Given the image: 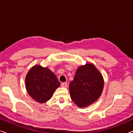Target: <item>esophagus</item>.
Returning a JSON list of instances; mask_svg holds the SVG:
<instances>
[{
  "instance_id": "34e87169",
  "label": "esophagus",
  "mask_w": 133,
  "mask_h": 133,
  "mask_svg": "<svg viewBox=\"0 0 133 133\" xmlns=\"http://www.w3.org/2000/svg\"><path fill=\"white\" fill-rule=\"evenodd\" d=\"M61 87H63V88H66L67 87V83L66 82H63L61 83Z\"/></svg>"
}]
</instances>
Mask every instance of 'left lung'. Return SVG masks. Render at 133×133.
I'll return each mask as SVG.
<instances>
[{
	"label": "left lung",
	"mask_w": 133,
	"mask_h": 133,
	"mask_svg": "<svg viewBox=\"0 0 133 133\" xmlns=\"http://www.w3.org/2000/svg\"><path fill=\"white\" fill-rule=\"evenodd\" d=\"M104 81L99 70L92 63L77 68L74 79L70 83V97L80 108L92 104L102 92Z\"/></svg>",
	"instance_id": "8db88e82"
}]
</instances>
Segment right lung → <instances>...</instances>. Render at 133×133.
Returning <instances> with one entry per match:
<instances>
[{
  "mask_svg": "<svg viewBox=\"0 0 133 133\" xmlns=\"http://www.w3.org/2000/svg\"><path fill=\"white\" fill-rule=\"evenodd\" d=\"M56 76L50 70L35 65L29 71L25 78V87L29 95L37 102L43 103L51 98L60 86Z\"/></svg>",
  "mask_w": 133,
  "mask_h": 133,
  "instance_id": "right-lung-1",
  "label": "right lung"
}]
</instances>
